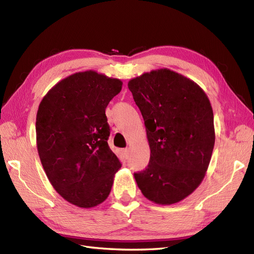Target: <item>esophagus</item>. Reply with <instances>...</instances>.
Returning <instances> with one entry per match:
<instances>
[{
    "mask_svg": "<svg viewBox=\"0 0 254 254\" xmlns=\"http://www.w3.org/2000/svg\"><path fill=\"white\" fill-rule=\"evenodd\" d=\"M123 156H125V158L128 157V148L123 149Z\"/></svg>",
    "mask_w": 254,
    "mask_h": 254,
    "instance_id": "34e87169",
    "label": "esophagus"
}]
</instances>
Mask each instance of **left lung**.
Here are the masks:
<instances>
[{"label": "left lung", "instance_id": "1", "mask_svg": "<svg viewBox=\"0 0 254 254\" xmlns=\"http://www.w3.org/2000/svg\"><path fill=\"white\" fill-rule=\"evenodd\" d=\"M144 118L149 163L134 173L144 196L158 204L181 201L207 172L215 133L207 94L193 81L170 69L152 70L128 81Z\"/></svg>", "mask_w": 254, "mask_h": 254}]
</instances>
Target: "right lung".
Listing matches in <instances>:
<instances>
[{
    "instance_id": "add662e5",
    "label": "right lung",
    "mask_w": 254,
    "mask_h": 254,
    "mask_svg": "<svg viewBox=\"0 0 254 254\" xmlns=\"http://www.w3.org/2000/svg\"><path fill=\"white\" fill-rule=\"evenodd\" d=\"M121 88L119 79L88 70L58 82L40 103L35 132L41 163L55 190L76 207L104 202L121 168L107 143L105 114Z\"/></svg>"
}]
</instances>
